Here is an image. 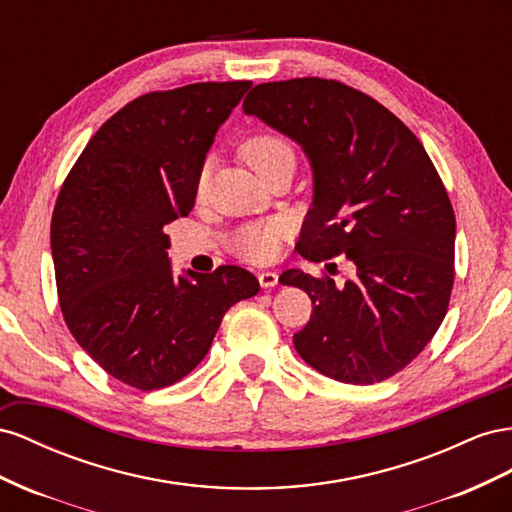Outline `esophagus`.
<instances>
[{"label": "esophagus", "mask_w": 512, "mask_h": 512, "mask_svg": "<svg viewBox=\"0 0 512 512\" xmlns=\"http://www.w3.org/2000/svg\"><path fill=\"white\" fill-rule=\"evenodd\" d=\"M257 279H259V285H261V287L270 289V287H274L276 283H279V274L272 272V270H264V272L257 274Z\"/></svg>", "instance_id": "34e87169"}]
</instances>
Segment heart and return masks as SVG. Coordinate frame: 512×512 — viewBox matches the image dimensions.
Here are the masks:
<instances>
[{
	"mask_svg": "<svg viewBox=\"0 0 512 512\" xmlns=\"http://www.w3.org/2000/svg\"><path fill=\"white\" fill-rule=\"evenodd\" d=\"M242 158L261 175V178H266L276 165L283 163L287 158H294V148H291L289 141L281 135L261 133L248 137L242 143ZM210 178L212 158H206L201 163L195 180V193L199 199L208 193ZM289 233L291 225L285 218H268V221L246 223L229 233L227 248L240 259L253 261V264H266V261H272L279 255L281 244Z\"/></svg>",
	"mask_w": 512,
	"mask_h": 512,
	"instance_id": "obj_1",
	"label": "heart"
}]
</instances>
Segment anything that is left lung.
Masks as SVG:
<instances>
[{
  "mask_svg": "<svg viewBox=\"0 0 512 512\" xmlns=\"http://www.w3.org/2000/svg\"><path fill=\"white\" fill-rule=\"evenodd\" d=\"M242 107L311 158L315 195L298 253L356 266L345 285L281 274L313 302L294 334L300 358L345 384L399 373L440 328L455 283V212L429 154L397 115L334 79L259 83Z\"/></svg>",
  "mask_w": 512,
  "mask_h": 512,
  "instance_id": "1",
  "label": "left lung"
}]
</instances>
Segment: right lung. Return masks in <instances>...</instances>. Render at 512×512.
Here are the masks:
<instances>
[{
	"instance_id": "add662e5",
	"label": "right lung",
	"mask_w": 512,
	"mask_h": 512,
	"mask_svg": "<svg viewBox=\"0 0 512 512\" xmlns=\"http://www.w3.org/2000/svg\"><path fill=\"white\" fill-rule=\"evenodd\" d=\"M251 81L150 92L102 124L57 195L51 251L72 337L111 377L167 388L206 358L233 304L259 281L240 266L171 274L165 225L195 206L206 152Z\"/></svg>"
}]
</instances>
